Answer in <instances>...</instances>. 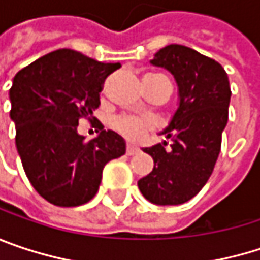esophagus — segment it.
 Masks as SVG:
<instances>
[{
	"mask_svg": "<svg viewBox=\"0 0 260 260\" xmlns=\"http://www.w3.org/2000/svg\"><path fill=\"white\" fill-rule=\"evenodd\" d=\"M140 152V149L137 147V146H134V144H128L126 146V153L128 155H135V153H138Z\"/></svg>",
	"mask_w": 260,
	"mask_h": 260,
	"instance_id": "esophagus-1",
	"label": "esophagus"
}]
</instances>
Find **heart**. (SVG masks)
<instances>
[{"instance_id":"1","label":"heart","mask_w":260,"mask_h":260,"mask_svg":"<svg viewBox=\"0 0 260 260\" xmlns=\"http://www.w3.org/2000/svg\"><path fill=\"white\" fill-rule=\"evenodd\" d=\"M155 77V75H147ZM114 128L119 131L122 135H125L129 140H138L141 138L147 131L152 128V120L141 116H131V114H122L114 119L113 122Z\"/></svg>"}]
</instances>
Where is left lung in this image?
Listing matches in <instances>:
<instances>
[{
	"label": "left lung",
	"instance_id": "left-lung-1",
	"mask_svg": "<svg viewBox=\"0 0 260 260\" xmlns=\"http://www.w3.org/2000/svg\"><path fill=\"white\" fill-rule=\"evenodd\" d=\"M152 64L173 74L181 102L162 132L173 143L144 149L155 166L138 188L155 205H182L199 194L214 172L229 119L231 84L218 61L183 45L159 49Z\"/></svg>",
	"mask_w": 260,
	"mask_h": 260
}]
</instances>
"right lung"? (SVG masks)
<instances>
[{"label": "right lung", "mask_w": 260, "mask_h": 260, "mask_svg": "<svg viewBox=\"0 0 260 260\" xmlns=\"http://www.w3.org/2000/svg\"><path fill=\"white\" fill-rule=\"evenodd\" d=\"M120 63H102L74 49H57L16 74L10 88V117L16 147L34 189L55 206L90 202L102 170L126 150L113 131L85 141L77 126L93 122L104 82Z\"/></svg>", "instance_id": "obj_1"}]
</instances>
